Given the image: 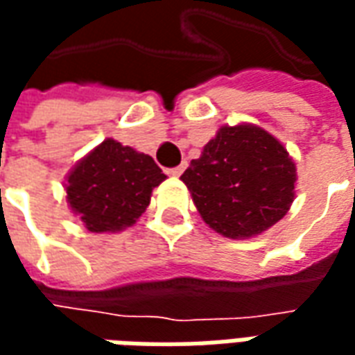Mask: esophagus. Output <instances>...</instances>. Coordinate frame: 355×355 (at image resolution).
Segmentation results:
<instances>
[{
    "label": "esophagus",
    "instance_id": "34e87169",
    "mask_svg": "<svg viewBox=\"0 0 355 355\" xmlns=\"http://www.w3.org/2000/svg\"><path fill=\"white\" fill-rule=\"evenodd\" d=\"M184 169H186V162H182L180 165H177V167L169 169V175H173V177H180V175L184 173Z\"/></svg>",
    "mask_w": 355,
    "mask_h": 355
}]
</instances>
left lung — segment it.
Returning a JSON list of instances; mask_svg holds the SVG:
<instances>
[{"label": "left lung", "mask_w": 355, "mask_h": 355, "mask_svg": "<svg viewBox=\"0 0 355 355\" xmlns=\"http://www.w3.org/2000/svg\"><path fill=\"white\" fill-rule=\"evenodd\" d=\"M180 178L209 228L224 238L247 239L287 215L297 169L275 137L241 123L220 127Z\"/></svg>", "instance_id": "8db88e82"}]
</instances>
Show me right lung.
Here are the masks:
<instances>
[{
	"instance_id": "1",
	"label": "right lung",
	"mask_w": 355,
	"mask_h": 355,
	"mask_svg": "<svg viewBox=\"0 0 355 355\" xmlns=\"http://www.w3.org/2000/svg\"><path fill=\"white\" fill-rule=\"evenodd\" d=\"M165 178L150 155L106 139L70 171L66 193L89 232H119L137 223Z\"/></svg>"
}]
</instances>
